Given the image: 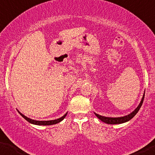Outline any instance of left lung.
<instances>
[{
	"mask_svg": "<svg viewBox=\"0 0 155 155\" xmlns=\"http://www.w3.org/2000/svg\"><path fill=\"white\" fill-rule=\"evenodd\" d=\"M144 97H145V92L143 95V97L141 99V101L139 104H138V107H137V108L129 114V115H124V116L122 117H105V116H102V115H100L99 114H97L96 113H94V115H96L97 117H98L99 119L101 121H102L104 122L107 124H122V123H124V122H128L129 120H130L131 118H133L135 116V115L137 114L138 110L141 107L142 104L143 102V100H144Z\"/></svg>",
	"mask_w": 155,
	"mask_h": 155,
	"instance_id": "1",
	"label": "left lung"
}]
</instances>
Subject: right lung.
<instances>
[{
    "label": "right lung",
    "mask_w": 155,
    "mask_h": 155,
    "mask_svg": "<svg viewBox=\"0 0 155 155\" xmlns=\"http://www.w3.org/2000/svg\"><path fill=\"white\" fill-rule=\"evenodd\" d=\"M18 112L19 113V114L21 115V116L24 117L25 120H26L28 122H30V123H31V124H36V125H52V124H55L58 123V122H61L62 120H63L64 117H66L67 114H68V113H66V114H64L63 116L60 117V118H58V119H55V120H52L40 121V120H32L31 118H29V117H28L26 116H25L24 115H23L21 113H20L19 111H18Z\"/></svg>",
    "instance_id": "add662e5"
}]
</instances>
